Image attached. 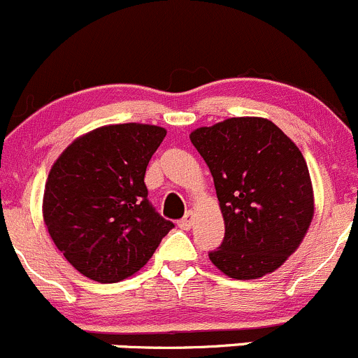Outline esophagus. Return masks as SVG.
Segmentation results:
<instances>
[{
	"label": "esophagus",
	"instance_id": "obj_1",
	"mask_svg": "<svg viewBox=\"0 0 358 358\" xmlns=\"http://www.w3.org/2000/svg\"><path fill=\"white\" fill-rule=\"evenodd\" d=\"M193 222H194V213L187 212L186 217H184L182 220H179V227L184 231H189L191 227H193Z\"/></svg>",
	"mask_w": 358,
	"mask_h": 358
}]
</instances>
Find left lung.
I'll use <instances>...</instances> for the list:
<instances>
[{"mask_svg": "<svg viewBox=\"0 0 358 358\" xmlns=\"http://www.w3.org/2000/svg\"><path fill=\"white\" fill-rule=\"evenodd\" d=\"M191 143L208 165L224 217L212 264L239 281L259 279L296 252L314 219V189L298 146L274 122L233 117L198 127Z\"/></svg>", "mask_w": 358, "mask_h": 358, "instance_id": "left-lung-1", "label": "left lung"}]
</instances>
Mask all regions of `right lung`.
I'll list each match as a JSON object with an SVG mask.
<instances>
[{
    "mask_svg": "<svg viewBox=\"0 0 358 358\" xmlns=\"http://www.w3.org/2000/svg\"><path fill=\"white\" fill-rule=\"evenodd\" d=\"M164 127L103 125L73 139L51 167L43 219L72 267L108 285L131 278L174 227L148 201L145 174Z\"/></svg>",
    "mask_w": 358,
    "mask_h": 358,
    "instance_id": "obj_1",
    "label": "right lung"
}]
</instances>
